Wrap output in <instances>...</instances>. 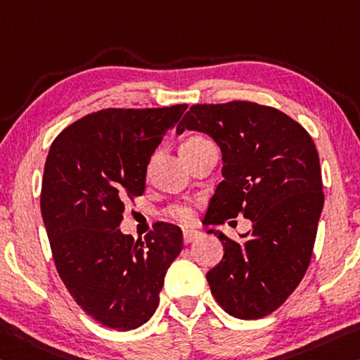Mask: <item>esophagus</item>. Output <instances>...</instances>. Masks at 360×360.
I'll list each match as a JSON object with an SVG mask.
<instances>
[{
	"mask_svg": "<svg viewBox=\"0 0 360 360\" xmlns=\"http://www.w3.org/2000/svg\"><path fill=\"white\" fill-rule=\"evenodd\" d=\"M198 237H200V232H198V231H192V229L184 231V243L186 245H189L193 240H197Z\"/></svg>",
	"mask_w": 360,
	"mask_h": 360,
	"instance_id": "34e87169",
	"label": "esophagus"
}]
</instances>
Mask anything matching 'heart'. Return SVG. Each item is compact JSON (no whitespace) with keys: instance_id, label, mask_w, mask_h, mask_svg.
Returning <instances> with one entry per match:
<instances>
[{"instance_id":"1","label":"heart","mask_w":360,"mask_h":360,"mask_svg":"<svg viewBox=\"0 0 360 360\" xmlns=\"http://www.w3.org/2000/svg\"><path fill=\"white\" fill-rule=\"evenodd\" d=\"M208 139L202 138V136H192V138H187L184 142H182L181 147H187V146H195L200 144V142H205ZM168 216L171 219L181 222V224H191L193 221V213L189 207H184V205H174L171 207L168 211Z\"/></svg>"}]
</instances>
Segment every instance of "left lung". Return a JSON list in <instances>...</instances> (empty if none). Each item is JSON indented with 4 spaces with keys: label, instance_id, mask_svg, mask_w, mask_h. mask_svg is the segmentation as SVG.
Returning a JSON list of instances; mask_svg holds the SVG:
<instances>
[{
    "label": "left lung",
    "instance_id": "obj_1",
    "mask_svg": "<svg viewBox=\"0 0 360 360\" xmlns=\"http://www.w3.org/2000/svg\"><path fill=\"white\" fill-rule=\"evenodd\" d=\"M210 134L222 152V179L203 222L242 214L253 222L243 243L210 229L224 247L207 272L227 314L252 321L281 307L309 267L323 208L319 153L309 133L277 108L248 101L195 104L176 131Z\"/></svg>",
    "mask_w": 360,
    "mask_h": 360
}]
</instances>
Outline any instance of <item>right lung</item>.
I'll use <instances>...</instances> for the list:
<instances>
[{
    "instance_id": "obj_1",
    "label": "right lung",
    "mask_w": 360,
    "mask_h": 360,
    "mask_svg": "<svg viewBox=\"0 0 360 360\" xmlns=\"http://www.w3.org/2000/svg\"><path fill=\"white\" fill-rule=\"evenodd\" d=\"M187 104L104 108L57 136L44 163L41 216L72 298L104 327L133 330L155 312L182 231L157 222L144 240L118 229L124 203L146 191L147 165Z\"/></svg>"
}]
</instances>
